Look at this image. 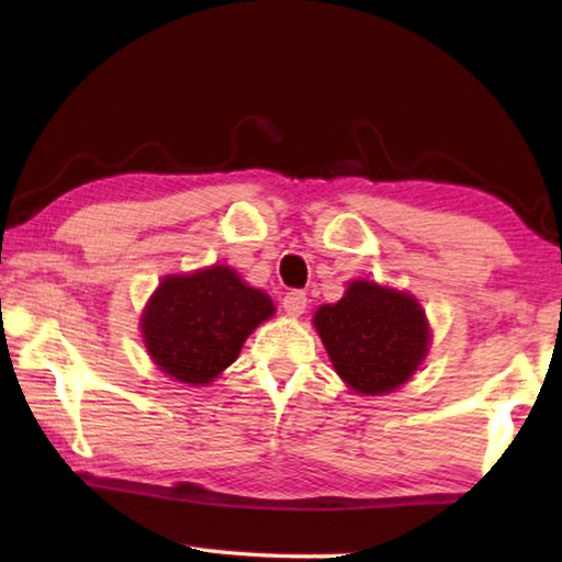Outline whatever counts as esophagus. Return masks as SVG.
<instances>
[{"instance_id":"esophagus-1","label":"esophagus","mask_w":562,"mask_h":562,"mask_svg":"<svg viewBox=\"0 0 562 562\" xmlns=\"http://www.w3.org/2000/svg\"><path fill=\"white\" fill-rule=\"evenodd\" d=\"M282 307L284 312H288L290 317H300L304 310H307V294H304L302 290H292L282 297Z\"/></svg>"}]
</instances>
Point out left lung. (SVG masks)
Returning a JSON list of instances; mask_svg holds the SVG:
<instances>
[{"mask_svg":"<svg viewBox=\"0 0 562 562\" xmlns=\"http://www.w3.org/2000/svg\"><path fill=\"white\" fill-rule=\"evenodd\" d=\"M315 327L337 374L359 394L402 386L429 351V322L406 292L355 280L337 304H322Z\"/></svg>","mask_w":562,"mask_h":562,"instance_id":"8db88e82","label":"left lung"}]
</instances>
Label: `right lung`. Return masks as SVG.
Here are the masks:
<instances>
[{"label": "right lung", "instance_id": "right-lung-1", "mask_svg": "<svg viewBox=\"0 0 562 562\" xmlns=\"http://www.w3.org/2000/svg\"><path fill=\"white\" fill-rule=\"evenodd\" d=\"M274 304L245 284L233 268H213L164 278L140 315V331L154 364L176 382L211 384L233 364L245 339Z\"/></svg>", "mask_w": 562, "mask_h": 562}]
</instances>
